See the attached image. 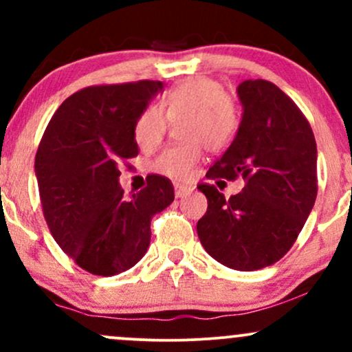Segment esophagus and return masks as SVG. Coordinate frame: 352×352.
Returning a JSON list of instances; mask_svg holds the SVG:
<instances>
[{
	"instance_id": "obj_1",
	"label": "esophagus",
	"mask_w": 352,
	"mask_h": 352,
	"mask_svg": "<svg viewBox=\"0 0 352 352\" xmlns=\"http://www.w3.org/2000/svg\"><path fill=\"white\" fill-rule=\"evenodd\" d=\"M192 187H187V185H180V184H175V197L177 199H180V197H185L187 193L192 192Z\"/></svg>"
}]
</instances>
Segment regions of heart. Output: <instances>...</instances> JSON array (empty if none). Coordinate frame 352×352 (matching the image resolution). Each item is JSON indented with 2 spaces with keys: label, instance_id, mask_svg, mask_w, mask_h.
<instances>
[{
  "label": "heart",
  "instance_id": "1",
  "mask_svg": "<svg viewBox=\"0 0 352 352\" xmlns=\"http://www.w3.org/2000/svg\"><path fill=\"white\" fill-rule=\"evenodd\" d=\"M168 119L165 120L164 117ZM179 135L184 144L168 147L153 160V172L168 179L185 180L201 159V145L221 151L235 139L240 127L236 104L225 94L217 80L192 78L173 86L160 106H147L134 124V139L142 151H152L162 142L167 120H179Z\"/></svg>",
  "mask_w": 352,
  "mask_h": 352
}]
</instances>
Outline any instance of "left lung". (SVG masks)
I'll return each instance as SVG.
<instances>
[{
	"label": "left lung",
	"instance_id": "8db88e82",
	"mask_svg": "<svg viewBox=\"0 0 352 352\" xmlns=\"http://www.w3.org/2000/svg\"><path fill=\"white\" fill-rule=\"evenodd\" d=\"M243 116L227 152L207 179H243L240 193L225 199L200 184L208 200L197 223L200 243L218 263L253 272L288 253L318 193V151L311 125L280 87L263 79L238 86Z\"/></svg>",
	"mask_w": 352,
	"mask_h": 352
}]
</instances>
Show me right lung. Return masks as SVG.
<instances>
[{
  "label": "right lung",
  "instance_id": "right-lung-1",
  "mask_svg": "<svg viewBox=\"0 0 352 352\" xmlns=\"http://www.w3.org/2000/svg\"><path fill=\"white\" fill-rule=\"evenodd\" d=\"M160 80L91 86L69 96L51 117L36 152L43 213L52 238L80 268L114 276L132 268L151 243V220L173 201L167 177L148 175L131 197L120 164L139 153L134 124Z\"/></svg>",
  "mask_w": 352,
  "mask_h": 352
}]
</instances>
